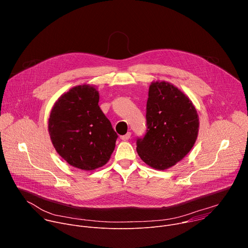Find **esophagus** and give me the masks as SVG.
I'll list each match as a JSON object with an SVG mask.
<instances>
[{"label": "esophagus", "mask_w": 248, "mask_h": 248, "mask_svg": "<svg viewBox=\"0 0 248 248\" xmlns=\"http://www.w3.org/2000/svg\"><path fill=\"white\" fill-rule=\"evenodd\" d=\"M130 136H131V132H130V131H128L126 134L122 135V136H121V139H122V140H124V141H126V140H128V139L130 138Z\"/></svg>", "instance_id": "1"}]
</instances>
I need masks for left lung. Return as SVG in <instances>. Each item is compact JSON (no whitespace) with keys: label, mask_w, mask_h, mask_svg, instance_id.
<instances>
[{"label":"left lung","mask_w":248,"mask_h":248,"mask_svg":"<svg viewBox=\"0 0 248 248\" xmlns=\"http://www.w3.org/2000/svg\"><path fill=\"white\" fill-rule=\"evenodd\" d=\"M146 126V133L136 139V151L150 167L165 170L191 150L199 120L187 96L170 83L156 81L149 87Z\"/></svg>","instance_id":"obj_1"}]
</instances>
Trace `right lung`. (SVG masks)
<instances>
[{
	"instance_id": "1",
	"label": "right lung",
	"mask_w": 248,
	"mask_h": 248,
	"mask_svg": "<svg viewBox=\"0 0 248 248\" xmlns=\"http://www.w3.org/2000/svg\"><path fill=\"white\" fill-rule=\"evenodd\" d=\"M98 91L79 85L62 95L49 119L52 143L69 165L91 170L109 161L118 134L101 111Z\"/></svg>"
}]
</instances>
